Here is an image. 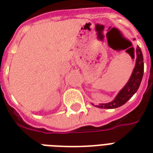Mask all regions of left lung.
<instances>
[{"label": "left lung", "mask_w": 153, "mask_h": 153, "mask_svg": "<svg viewBox=\"0 0 153 153\" xmlns=\"http://www.w3.org/2000/svg\"><path fill=\"white\" fill-rule=\"evenodd\" d=\"M136 53H137V60H136L135 67L128 82L121 89V91L116 96V98H114V100L106 104H100L99 105H97V107L104 108V109H114L120 107L127 102V101L130 99L133 94L137 91L144 74V62H143L144 59L139 46L137 48Z\"/></svg>", "instance_id": "1"}]
</instances>
